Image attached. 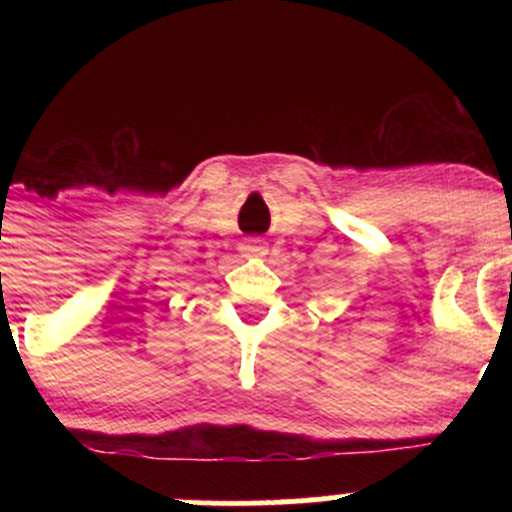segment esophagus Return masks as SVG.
I'll list each match as a JSON object with an SVG mask.
<instances>
[{
    "mask_svg": "<svg viewBox=\"0 0 512 512\" xmlns=\"http://www.w3.org/2000/svg\"><path fill=\"white\" fill-rule=\"evenodd\" d=\"M266 243L259 241V238H251V241H246L241 246V253L246 256V259H261V256H266Z\"/></svg>",
    "mask_w": 512,
    "mask_h": 512,
    "instance_id": "34e87169",
    "label": "esophagus"
}]
</instances>
